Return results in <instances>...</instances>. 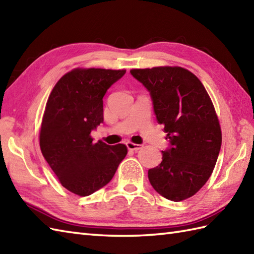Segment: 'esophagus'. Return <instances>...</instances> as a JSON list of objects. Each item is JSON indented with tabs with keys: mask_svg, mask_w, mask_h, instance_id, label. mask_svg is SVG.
<instances>
[{
	"mask_svg": "<svg viewBox=\"0 0 254 254\" xmlns=\"http://www.w3.org/2000/svg\"><path fill=\"white\" fill-rule=\"evenodd\" d=\"M127 147L130 150H138L143 147V145L139 144H134L132 142H127Z\"/></svg>",
	"mask_w": 254,
	"mask_h": 254,
	"instance_id": "esophagus-1",
	"label": "esophagus"
}]
</instances>
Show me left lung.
I'll return each mask as SVG.
<instances>
[{"label": "left lung", "instance_id": "1", "mask_svg": "<svg viewBox=\"0 0 254 254\" xmlns=\"http://www.w3.org/2000/svg\"><path fill=\"white\" fill-rule=\"evenodd\" d=\"M149 91L156 119L164 124L169 147L148 170L150 185L174 202L191 197L213 172L222 131L206 89L195 75L179 66L131 69Z\"/></svg>", "mask_w": 254, "mask_h": 254}]
</instances>
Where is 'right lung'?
Returning <instances> with one entry per match:
<instances>
[{"label":"right lung","instance_id":"obj_1","mask_svg":"<svg viewBox=\"0 0 254 254\" xmlns=\"http://www.w3.org/2000/svg\"><path fill=\"white\" fill-rule=\"evenodd\" d=\"M126 69L76 68L56 84L47 101L40 148L61 185L87 196L110 182L127 154L126 145L94 143L91 131L104 122L107 90Z\"/></svg>","mask_w":254,"mask_h":254}]
</instances>
